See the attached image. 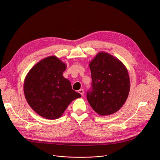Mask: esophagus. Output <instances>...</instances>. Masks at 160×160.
Segmentation results:
<instances>
[{
	"mask_svg": "<svg viewBox=\"0 0 160 160\" xmlns=\"http://www.w3.org/2000/svg\"><path fill=\"white\" fill-rule=\"evenodd\" d=\"M78 93H80L82 96H83V89H80L78 90Z\"/></svg>",
	"mask_w": 160,
	"mask_h": 160,
	"instance_id": "obj_1",
	"label": "esophagus"
}]
</instances>
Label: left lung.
Listing matches in <instances>:
<instances>
[{"label": "left lung", "mask_w": 160, "mask_h": 160, "mask_svg": "<svg viewBox=\"0 0 160 160\" xmlns=\"http://www.w3.org/2000/svg\"><path fill=\"white\" fill-rule=\"evenodd\" d=\"M92 90L87 93V101L101 116L118 111L128 96L130 83L128 70L118 58L99 52L89 63Z\"/></svg>", "instance_id": "1"}]
</instances>
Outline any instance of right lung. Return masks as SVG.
Instances as JSON below:
<instances>
[{"label": "right lung", "mask_w": 160, "mask_h": 160, "mask_svg": "<svg viewBox=\"0 0 160 160\" xmlns=\"http://www.w3.org/2000/svg\"><path fill=\"white\" fill-rule=\"evenodd\" d=\"M66 69V64L58 58L49 56L33 66L25 77L23 88L27 101L44 118H60L68 105L81 97L63 77Z\"/></svg>", "instance_id": "1"}]
</instances>
